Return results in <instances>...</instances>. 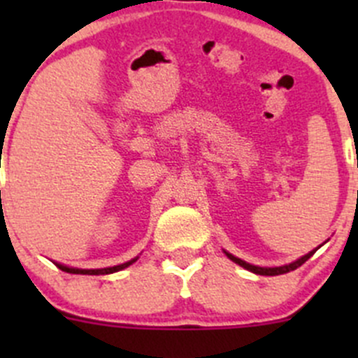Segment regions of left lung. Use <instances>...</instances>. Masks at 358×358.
<instances>
[{
    "mask_svg": "<svg viewBox=\"0 0 358 358\" xmlns=\"http://www.w3.org/2000/svg\"><path fill=\"white\" fill-rule=\"evenodd\" d=\"M313 252H315V249H313V251H310L308 255L301 256V258H299V259H296V262L289 263V265H284V266H273V268H263V266L249 265V263L243 262V259H239V258H237V256L230 255V252H227V256H229V258L232 259L234 263H237V265L244 266V268L249 270V272L258 273V275H280V273H287V272H291V270H296V268H298V266H301L303 263H305L306 259L310 258V256H313Z\"/></svg>",
    "mask_w": 358,
    "mask_h": 358,
    "instance_id": "left-lung-1",
    "label": "left lung"
}]
</instances>
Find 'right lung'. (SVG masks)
I'll return each instance as SVG.
<instances>
[{
	"instance_id": "right-lung-1",
	"label": "right lung",
	"mask_w": 358,
	"mask_h": 358,
	"mask_svg": "<svg viewBox=\"0 0 358 358\" xmlns=\"http://www.w3.org/2000/svg\"><path fill=\"white\" fill-rule=\"evenodd\" d=\"M135 262V259H131V262H126L122 263V265H115V266H110V268H99V270H81V268H71V266H66V265H60V263H57V266H59L62 272H67V273H83V275H106V273H114V272H119V270L126 268V266H129L131 263Z\"/></svg>"
}]
</instances>
